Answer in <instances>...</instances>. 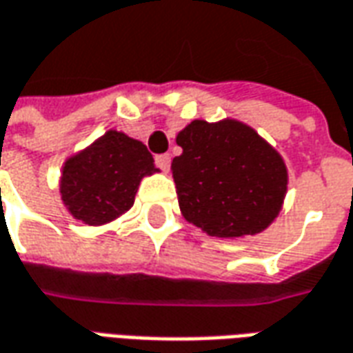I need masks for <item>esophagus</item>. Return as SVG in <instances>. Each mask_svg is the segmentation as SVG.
Segmentation results:
<instances>
[{"label":"esophagus","instance_id":"obj_1","mask_svg":"<svg viewBox=\"0 0 353 353\" xmlns=\"http://www.w3.org/2000/svg\"><path fill=\"white\" fill-rule=\"evenodd\" d=\"M154 162H157V166H159L162 172H168L172 157H170V154H157V157H154Z\"/></svg>","mask_w":353,"mask_h":353}]
</instances>
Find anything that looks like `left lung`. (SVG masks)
<instances>
[{"instance_id": "obj_1", "label": "left lung", "mask_w": 353, "mask_h": 353, "mask_svg": "<svg viewBox=\"0 0 353 353\" xmlns=\"http://www.w3.org/2000/svg\"><path fill=\"white\" fill-rule=\"evenodd\" d=\"M172 174L183 218L212 236L256 235L277 218L287 166L270 143L236 120H193L176 137Z\"/></svg>"}]
</instances>
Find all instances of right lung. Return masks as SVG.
<instances>
[{
	"mask_svg": "<svg viewBox=\"0 0 353 353\" xmlns=\"http://www.w3.org/2000/svg\"><path fill=\"white\" fill-rule=\"evenodd\" d=\"M154 172L152 154L141 141L110 130L66 160L61 196L74 218L103 225L134 206L141 179Z\"/></svg>",
	"mask_w": 353,
	"mask_h": 353,
	"instance_id": "obj_1",
	"label": "right lung"
}]
</instances>
